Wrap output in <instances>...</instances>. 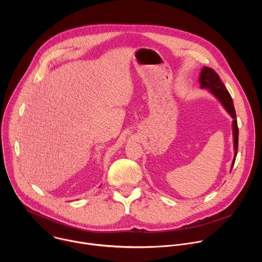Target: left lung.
Instances as JSON below:
<instances>
[{"label":"left lung","mask_w":262,"mask_h":262,"mask_svg":"<svg viewBox=\"0 0 262 262\" xmlns=\"http://www.w3.org/2000/svg\"><path fill=\"white\" fill-rule=\"evenodd\" d=\"M199 82L201 84V88L208 89L209 92L220 100V102L223 104L224 107H225V110L228 112L229 115L233 119L232 130H233V146H234L235 152H234V159L232 161V166H231V170H232L235 162V158L237 155V148H238V127H237L236 114H235L232 97L228 92V90L226 89L225 85H224L220 80L219 74L212 68H209L206 66L203 67L200 73Z\"/></svg>","instance_id":"left-lung-1"}]
</instances>
